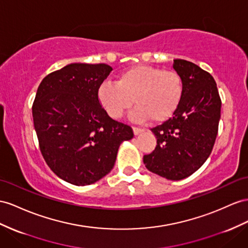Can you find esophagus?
Listing matches in <instances>:
<instances>
[{
  "label": "esophagus",
  "instance_id": "1",
  "mask_svg": "<svg viewBox=\"0 0 248 248\" xmlns=\"http://www.w3.org/2000/svg\"><path fill=\"white\" fill-rule=\"evenodd\" d=\"M133 131H134V134H135V135H139V134H141V133H142L144 130L141 129V128H138V126H134V128H133Z\"/></svg>",
  "mask_w": 248,
  "mask_h": 248
}]
</instances>
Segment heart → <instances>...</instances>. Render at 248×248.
<instances>
[{
	"label": "heart",
	"mask_w": 248,
	"mask_h": 248,
	"mask_svg": "<svg viewBox=\"0 0 248 248\" xmlns=\"http://www.w3.org/2000/svg\"><path fill=\"white\" fill-rule=\"evenodd\" d=\"M183 92L185 84L179 72L140 65L120 73L116 82H103L97 95L100 105L112 118L122 117L134 101L133 118L139 122L151 118L152 122L161 123L177 110Z\"/></svg>",
	"instance_id": "heart-1"
}]
</instances>
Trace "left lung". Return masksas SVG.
Listing matches in <instances>:
<instances>
[{"label": "left lung", "mask_w": 248, "mask_h": 248, "mask_svg": "<svg viewBox=\"0 0 248 248\" xmlns=\"http://www.w3.org/2000/svg\"><path fill=\"white\" fill-rule=\"evenodd\" d=\"M185 92L179 107L167 122L151 129L157 145L143 156L151 172L169 180L195 173L211 155L218 134L221 98L213 76L194 62L175 60Z\"/></svg>", "instance_id": "8db88e82"}]
</instances>
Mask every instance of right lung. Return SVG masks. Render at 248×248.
<instances>
[{
    "mask_svg": "<svg viewBox=\"0 0 248 248\" xmlns=\"http://www.w3.org/2000/svg\"><path fill=\"white\" fill-rule=\"evenodd\" d=\"M112 70L106 63H70L37 88L32 116L41 153L52 172L71 185H92L109 174L120 143L134 136L98 100V88Z\"/></svg>",
    "mask_w": 248,
    "mask_h": 248,
    "instance_id": "obj_1",
    "label": "right lung"
}]
</instances>
